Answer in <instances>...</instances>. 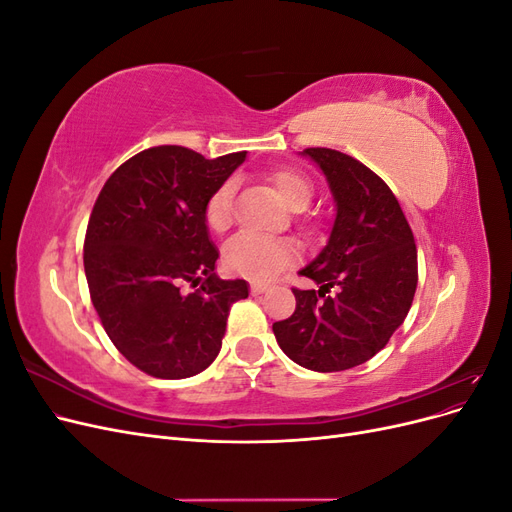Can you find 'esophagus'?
Returning a JSON list of instances; mask_svg holds the SVG:
<instances>
[{"instance_id": "1", "label": "esophagus", "mask_w": 512, "mask_h": 512, "mask_svg": "<svg viewBox=\"0 0 512 512\" xmlns=\"http://www.w3.org/2000/svg\"><path fill=\"white\" fill-rule=\"evenodd\" d=\"M262 292H267V284L252 282V294H262Z\"/></svg>"}]
</instances>
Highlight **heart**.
Instances as JSON below:
<instances>
[{
  "label": "heart",
  "instance_id": "1",
  "mask_svg": "<svg viewBox=\"0 0 512 512\" xmlns=\"http://www.w3.org/2000/svg\"><path fill=\"white\" fill-rule=\"evenodd\" d=\"M269 181L292 211H303L312 203V181L294 168H277L269 173ZM232 200L235 183L226 181L215 190L205 205V222L215 235H224L232 226ZM297 247L288 241L239 237L228 245L224 254L226 269L247 277L252 282H269L297 260Z\"/></svg>",
  "mask_w": 512,
  "mask_h": 512
}]
</instances>
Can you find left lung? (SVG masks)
<instances>
[{
	"instance_id": "8db88e82",
	"label": "left lung",
	"mask_w": 512,
	"mask_h": 512,
	"mask_svg": "<svg viewBox=\"0 0 512 512\" xmlns=\"http://www.w3.org/2000/svg\"><path fill=\"white\" fill-rule=\"evenodd\" d=\"M301 156L327 177L335 220L327 245L299 271L320 288H292L297 307L273 333L294 363L327 374L369 361L406 320L418 282L416 245L395 194L374 170L327 147Z\"/></svg>"
}]
</instances>
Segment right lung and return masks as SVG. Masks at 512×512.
<instances>
[{
  "instance_id": "1",
  "label": "right lung",
  "mask_w": 512,
  "mask_h": 512,
  "mask_svg": "<svg viewBox=\"0 0 512 512\" xmlns=\"http://www.w3.org/2000/svg\"><path fill=\"white\" fill-rule=\"evenodd\" d=\"M245 151L205 160L162 145L123 162L96 200L85 235L91 303L115 348L145 374L181 380L222 348L230 305L245 280H220L209 239V196L245 162ZM183 283L199 288L182 290Z\"/></svg>"
}]
</instances>
